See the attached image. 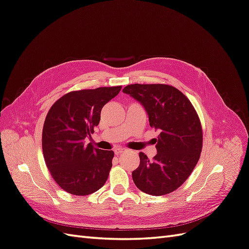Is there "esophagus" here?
<instances>
[{
  "instance_id": "esophagus-1",
  "label": "esophagus",
  "mask_w": 249,
  "mask_h": 249,
  "mask_svg": "<svg viewBox=\"0 0 249 249\" xmlns=\"http://www.w3.org/2000/svg\"><path fill=\"white\" fill-rule=\"evenodd\" d=\"M125 152H126V149H125V148H122V147H116V148L114 149V153H115L116 156H118V155H120V154H123V153H125Z\"/></svg>"
}]
</instances>
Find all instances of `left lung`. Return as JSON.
Instances as JSON below:
<instances>
[{
  "label": "left lung",
  "mask_w": 249,
  "mask_h": 249,
  "mask_svg": "<svg viewBox=\"0 0 249 249\" xmlns=\"http://www.w3.org/2000/svg\"><path fill=\"white\" fill-rule=\"evenodd\" d=\"M147 112L149 125L159 132L157 155L149 161L139 153L140 164L132 172L142 192L161 196L189 178L199 160L202 130L196 111L178 89L165 84H132L123 90Z\"/></svg>",
  "instance_id": "8db88e82"
}]
</instances>
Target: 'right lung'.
Wrapping results in <instances>:
<instances>
[{
	"mask_svg": "<svg viewBox=\"0 0 249 249\" xmlns=\"http://www.w3.org/2000/svg\"><path fill=\"white\" fill-rule=\"evenodd\" d=\"M122 86L72 91L53 105L42 130V152L55 182L78 196L104 186L112 167L113 150L94 148L85 139L100 123L103 107Z\"/></svg>",
	"mask_w": 249,
	"mask_h": 249,
	"instance_id": "add662e5",
	"label": "right lung"
}]
</instances>
